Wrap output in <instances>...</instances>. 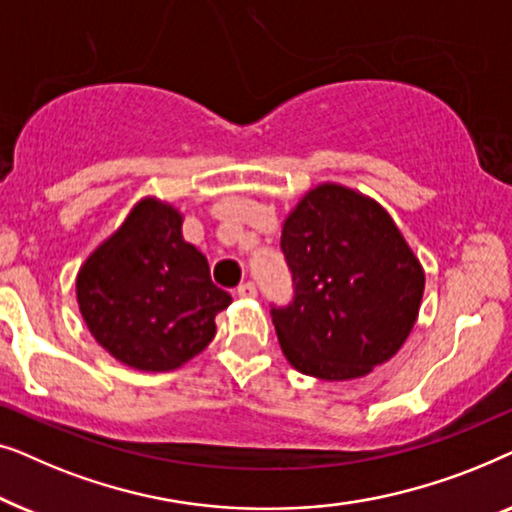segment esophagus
Listing matches in <instances>:
<instances>
[{
    "label": "esophagus",
    "instance_id": "esophagus-1",
    "mask_svg": "<svg viewBox=\"0 0 512 512\" xmlns=\"http://www.w3.org/2000/svg\"><path fill=\"white\" fill-rule=\"evenodd\" d=\"M256 293H258V289H256L254 282H244V284L237 286V296H240V298H256Z\"/></svg>",
    "mask_w": 512,
    "mask_h": 512
}]
</instances>
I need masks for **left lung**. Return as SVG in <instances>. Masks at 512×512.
<instances>
[{"instance_id": "1", "label": "left lung", "mask_w": 512, "mask_h": 512, "mask_svg": "<svg viewBox=\"0 0 512 512\" xmlns=\"http://www.w3.org/2000/svg\"><path fill=\"white\" fill-rule=\"evenodd\" d=\"M279 247L293 298L270 305V317L293 368L354 380L401 349L419 314L424 270L375 200L317 186L284 221Z\"/></svg>"}]
</instances>
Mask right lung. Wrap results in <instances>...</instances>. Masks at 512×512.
I'll use <instances>...</instances> for the list:
<instances>
[{
  "instance_id": "right-lung-1",
  "label": "right lung",
  "mask_w": 512,
  "mask_h": 512,
  "mask_svg": "<svg viewBox=\"0 0 512 512\" xmlns=\"http://www.w3.org/2000/svg\"><path fill=\"white\" fill-rule=\"evenodd\" d=\"M95 340L125 366L163 373L212 342L214 317L233 303L207 258L181 237V214L146 198L76 277Z\"/></svg>"
}]
</instances>
